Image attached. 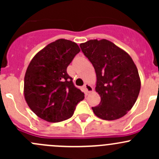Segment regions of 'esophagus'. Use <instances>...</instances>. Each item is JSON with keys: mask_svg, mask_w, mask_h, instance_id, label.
Wrapping results in <instances>:
<instances>
[{"mask_svg": "<svg viewBox=\"0 0 159 159\" xmlns=\"http://www.w3.org/2000/svg\"><path fill=\"white\" fill-rule=\"evenodd\" d=\"M84 89L87 93H90V92H91V91H93V88L89 84H84Z\"/></svg>", "mask_w": 159, "mask_h": 159, "instance_id": "obj_1", "label": "esophagus"}]
</instances>
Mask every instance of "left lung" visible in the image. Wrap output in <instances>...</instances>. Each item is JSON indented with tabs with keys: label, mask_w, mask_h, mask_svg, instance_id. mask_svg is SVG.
I'll use <instances>...</instances> for the list:
<instances>
[{
	"label": "left lung",
	"mask_w": 159,
	"mask_h": 159,
	"mask_svg": "<svg viewBox=\"0 0 159 159\" xmlns=\"http://www.w3.org/2000/svg\"><path fill=\"white\" fill-rule=\"evenodd\" d=\"M97 76L95 90L101 97L94 115L108 121L118 119L135 103L141 89L137 67L129 54L108 40H90L80 44Z\"/></svg>",
	"instance_id": "8db88e82"
}]
</instances>
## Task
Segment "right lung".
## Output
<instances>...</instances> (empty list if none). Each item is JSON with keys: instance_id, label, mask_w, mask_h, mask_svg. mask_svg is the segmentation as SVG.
<instances>
[{"instance_id": "right-lung-1", "label": "right lung", "mask_w": 159, "mask_h": 159, "mask_svg": "<svg viewBox=\"0 0 159 159\" xmlns=\"http://www.w3.org/2000/svg\"><path fill=\"white\" fill-rule=\"evenodd\" d=\"M79 51L76 43L58 39L40 51L30 62L25 76V98L39 118L49 122L65 121L84 98L67 73Z\"/></svg>"}]
</instances>
